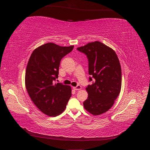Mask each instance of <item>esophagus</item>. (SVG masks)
Listing matches in <instances>:
<instances>
[{"label": "esophagus", "mask_w": 150, "mask_h": 150, "mask_svg": "<svg viewBox=\"0 0 150 150\" xmlns=\"http://www.w3.org/2000/svg\"><path fill=\"white\" fill-rule=\"evenodd\" d=\"M81 88H82V87H81V86H80V85H78V86H76V87H73V89L74 90H76V91L81 90Z\"/></svg>", "instance_id": "obj_1"}]
</instances>
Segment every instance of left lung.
<instances>
[{
    "instance_id": "left-lung-1",
    "label": "left lung",
    "mask_w": 150,
    "mask_h": 150,
    "mask_svg": "<svg viewBox=\"0 0 150 150\" xmlns=\"http://www.w3.org/2000/svg\"><path fill=\"white\" fill-rule=\"evenodd\" d=\"M88 59L89 81L86 88L88 97L84 101L86 111L99 115L108 111L118 96L121 88V68L116 52L99 41L77 48Z\"/></svg>"
}]
</instances>
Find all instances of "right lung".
<instances>
[{
    "mask_svg": "<svg viewBox=\"0 0 150 150\" xmlns=\"http://www.w3.org/2000/svg\"><path fill=\"white\" fill-rule=\"evenodd\" d=\"M73 48L49 42L36 48L29 58L25 76L27 91L35 105L47 116L61 114L71 96V86L54 81L62 58Z\"/></svg>",
    "mask_w": 150,
    "mask_h": 150,
    "instance_id": "1",
    "label": "right lung"
}]
</instances>
